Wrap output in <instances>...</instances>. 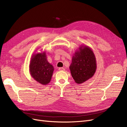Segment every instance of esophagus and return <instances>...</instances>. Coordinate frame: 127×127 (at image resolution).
Returning <instances> with one entry per match:
<instances>
[{
	"instance_id": "1",
	"label": "esophagus",
	"mask_w": 127,
	"mask_h": 127,
	"mask_svg": "<svg viewBox=\"0 0 127 127\" xmlns=\"http://www.w3.org/2000/svg\"><path fill=\"white\" fill-rule=\"evenodd\" d=\"M58 70L59 71H64L65 70V69L63 67H60V68H58Z\"/></svg>"
}]
</instances>
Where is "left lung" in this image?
Returning a JSON list of instances; mask_svg holds the SVG:
<instances>
[{"label":"left lung","instance_id":"left-lung-1","mask_svg":"<svg viewBox=\"0 0 127 127\" xmlns=\"http://www.w3.org/2000/svg\"><path fill=\"white\" fill-rule=\"evenodd\" d=\"M69 68L77 84H82L92 78L96 69V61L92 50L88 46L81 45L73 55Z\"/></svg>","mask_w":127,"mask_h":127}]
</instances>
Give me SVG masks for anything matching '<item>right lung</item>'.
Here are the masks:
<instances>
[{"mask_svg": "<svg viewBox=\"0 0 127 127\" xmlns=\"http://www.w3.org/2000/svg\"><path fill=\"white\" fill-rule=\"evenodd\" d=\"M54 68L47 59L45 52L33 55L31 59L30 72L36 82L47 85L51 81Z\"/></svg>", "mask_w": 127, "mask_h": 127, "instance_id": "add662e5", "label": "right lung"}]
</instances>
